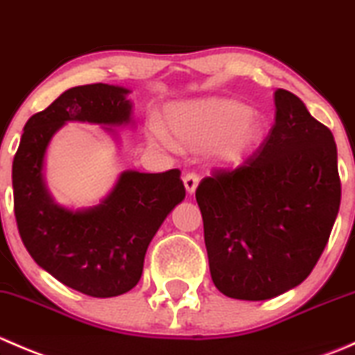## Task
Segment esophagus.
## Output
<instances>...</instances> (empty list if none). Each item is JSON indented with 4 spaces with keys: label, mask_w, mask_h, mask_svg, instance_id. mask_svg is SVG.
Segmentation results:
<instances>
[{
    "label": "esophagus",
    "mask_w": 355,
    "mask_h": 355,
    "mask_svg": "<svg viewBox=\"0 0 355 355\" xmlns=\"http://www.w3.org/2000/svg\"><path fill=\"white\" fill-rule=\"evenodd\" d=\"M184 185H185V191H187L189 194H194L196 189H198L199 185V177L196 173H187L184 177Z\"/></svg>",
    "instance_id": "1"
}]
</instances>
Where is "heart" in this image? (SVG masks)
<instances>
[{
  "mask_svg": "<svg viewBox=\"0 0 355 355\" xmlns=\"http://www.w3.org/2000/svg\"><path fill=\"white\" fill-rule=\"evenodd\" d=\"M166 126L159 120L151 121L149 139L155 144L170 151L178 148L175 140L185 148H206L209 159L221 166L242 163L256 151L264 134L263 121L252 108L230 98H204L173 105L166 111Z\"/></svg>",
  "mask_w": 355,
  "mask_h": 355,
  "instance_id": "obj_1",
  "label": "heart"
}]
</instances>
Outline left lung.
<instances>
[{"mask_svg": "<svg viewBox=\"0 0 355 355\" xmlns=\"http://www.w3.org/2000/svg\"><path fill=\"white\" fill-rule=\"evenodd\" d=\"M275 125L257 155L196 191L213 284L266 300L302 284L330 239L340 207L336 144L292 92H275Z\"/></svg>", "mask_w": 355, "mask_h": 355, "instance_id": "8db88e82", "label": "left lung"}]
</instances>
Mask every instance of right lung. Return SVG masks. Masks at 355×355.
I'll return each mask as SVG.
<instances>
[{
	"instance_id": "1",
	"label": "right lung",
	"mask_w": 355,
	"mask_h": 355,
	"mask_svg": "<svg viewBox=\"0 0 355 355\" xmlns=\"http://www.w3.org/2000/svg\"><path fill=\"white\" fill-rule=\"evenodd\" d=\"M130 89L89 84L63 92L32 114L13 157L12 182L20 237L32 259L67 287L91 297H116L139 284L146 250L164 218L185 198L180 170L121 171L99 204L70 209L56 202L44 180L51 139L68 121L132 125Z\"/></svg>"
}]
</instances>
